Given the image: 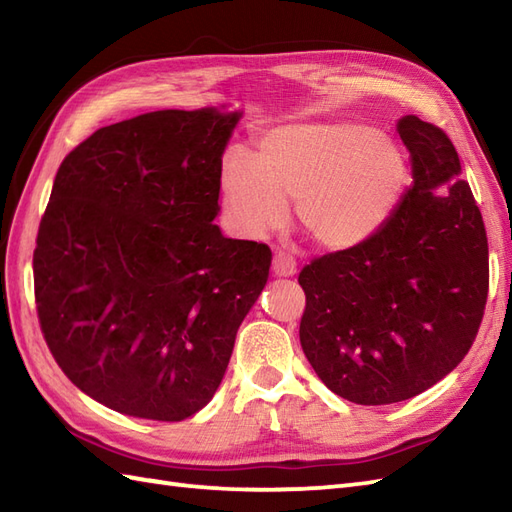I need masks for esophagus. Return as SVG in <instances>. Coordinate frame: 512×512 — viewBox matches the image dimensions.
<instances>
[{
  "instance_id": "34e87169",
  "label": "esophagus",
  "mask_w": 512,
  "mask_h": 512,
  "mask_svg": "<svg viewBox=\"0 0 512 512\" xmlns=\"http://www.w3.org/2000/svg\"><path fill=\"white\" fill-rule=\"evenodd\" d=\"M272 272L274 277H292L296 272V261L294 257L285 255V253H277L272 259Z\"/></svg>"
}]
</instances>
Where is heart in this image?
Wrapping results in <instances>:
<instances>
[{"mask_svg": "<svg viewBox=\"0 0 512 512\" xmlns=\"http://www.w3.org/2000/svg\"><path fill=\"white\" fill-rule=\"evenodd\" d=\"M406 160L393 140L361 123H294L268 131L257 155L233 151L220 190L233 229L264 240L298 225L322 251L344 253L385 225L404 188Z\"/></svg>", "mask_w": 512, "mask_h": 512, "instance_id": "heart-1", "label": "heart"}]
</instances>
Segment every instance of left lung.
Wrapping results in <instances>:
<instances>
[{"mask_svg":"<svg viewBox=\"0 0 512 512\" xmlns=\"http://www.w3.org/2000/svg\"><path fill=\"white\" fill-rule=\"evenodd\" d=\"M413 181L368 242L313 259L298 277L300 346L337 396L409 400L463 361L489 292L480 209L450 138L406 114L396 125Z\"/></svg>","mask_w":512,"mask_h":512,"instance_id":"left-lung-1","label":"left lung"}]
</instances>
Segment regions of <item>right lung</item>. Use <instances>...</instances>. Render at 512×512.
Instances as JSON below:
<instances>
[{"instance_id": "1", "label": "right lung", "mask_w": 512, "mask_h": 512, "mask_svg": "<svg viewBox=\"0 0 512 512\" xmlns=\"http://www.w3.org/2000/svg\"><path fill=\"white\" fill-rule=\"evenodd\" d=\"M242 114H140L97 129L58 168L34 251L38 320L62 372L112 411H201L268 283L270 248L214 225Z\"/></svg>"}]
</instances>
